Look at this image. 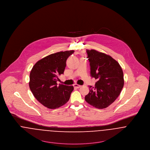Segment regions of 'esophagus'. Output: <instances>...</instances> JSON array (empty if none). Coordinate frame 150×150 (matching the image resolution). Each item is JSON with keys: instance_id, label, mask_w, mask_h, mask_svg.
<instances>
[{"instance_id": "esophagus-1", "label": "esophagus", "mask_w": 150, "mask_h": 150, "mask_svg": "<svg viewBox=\"0 0 150 150\" xmlns=\"http://www.w3.org/2000/svg\"><path fill=\"white\" fill-rule=\"evenodd\" d=\"M73 86H74L75 88H80V87H81V85L75 83V84H74V85H73Z\"/></svg>"}]
</instances>
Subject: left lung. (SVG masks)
Returning a JSON list of instances; mask_svg holds the SVG:
<instances>
[{
  "instance_id": "left-lung-1",
  "label": "left lung",
  "mask_w": 150,
  "mask_h": 150,
  "mask_svg": "<svg viewBox=\"0 0 150 150\" xmlns=\"http://www.w3.org/2000/svg\"><path fill=\"white\" fill-rule=\"evenodd\" d=\"M91 76L97 80L95 88L85 96V101L93 107L103 109L112 104L124 86L123 71L119 64L109 55L95 50H86Z\"/></svg>"
}]
</instances>
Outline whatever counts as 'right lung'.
Returning a JSON list of instances; mask_svg holds the SVG:
<instances>
[{
	"instance_id": "add662e5",
	"label": "right lung",
	"mask_w": 150,
	"mask_h": 150,
	"mask_svg": "<svg viewBox=\"0 0 150 150\" xmlns=\"http://www.w3.org/2000/svg\"><path fill=\"white\" fill-rule=\"evenodd\" d=\"M74 52L49 55L39 60L31 70L30 89L35 98L49 109H56L65 104L74 89L73 86L57 83L58 76L64 72L68 58Z\"/></svg>"
}]
</instances>
